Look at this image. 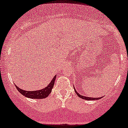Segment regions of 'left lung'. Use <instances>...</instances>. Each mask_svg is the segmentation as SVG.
Returning a JSON list of instances; mask_svg holds the SVG:
<instances>
[{
	"label": "left lung",
	"instance_id": "1",
	"mask_svg": "<svg viewBox=\"0 0 128 128\" xmlns=\"http://www.w3.org/2000/svg\"><path fill=\"white\" fill-rule=\"evenodd\" d=\"M74 90H75V92H76V95L78 96L79 97H80V98H81L84 99V100H99V99L101 98V97H100V98H93V97L91 98V97H86V96H81V95H80V94H79V93L77 92V91H76V90L75 89V87H74Z\"/></svg>",
	"mask_w": 128,
	"mask_h": 128
}]
</instances>
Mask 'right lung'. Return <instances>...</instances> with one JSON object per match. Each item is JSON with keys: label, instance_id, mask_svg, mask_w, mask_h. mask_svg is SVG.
Segmentation results:
<instances>
[{"label": "right lung", "instance_id": "right-lung-1", "mask_svg": "<svg viewBox=\"0 0 128 128\" xmlns=\"http://www.w3.org/2000/svg\"><path fill=\"white\" fill-rule=\"evenodd\" d=\"M56 76L55 75L54 78L52 79V81L47 86H46L44 88L41 90L37 91H28L26 90H22V89H20V88L17 86H15L16 89L18 90L19 92H20V94H22L25 97L30 98H36V99H42L46 98L47 96L50 94V93L52 92V90L54 86L55 80H56Z\"/></svg>", "mask_w": 128, "mask_h": 128}]
</instances>
